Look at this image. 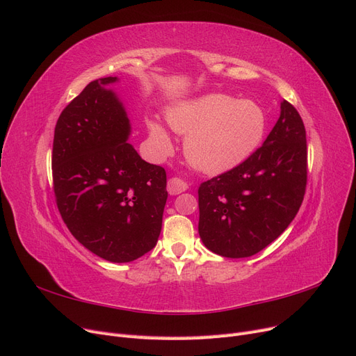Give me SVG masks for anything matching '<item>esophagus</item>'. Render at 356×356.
Here are the masks:
<instances>
[{
	"label": "esophagus",
	"mask_w": 356,
	"mask_h": 356,
	"mask_svg": "<svg viewBox=\"0 0 356 356\" xmlns=\"http://www.w3.org/2000/svg\"><path fill=\"white\" fill-rule=\"evenodd\" d=\"M187 188H188L187 182L184 179H181V178L174 177V178H170L168 181V191H169V195H172V196H177V195H179V193L186 191Z\"/></svg>",
	"instance_id": "esophagus-1"
}]
</instances>
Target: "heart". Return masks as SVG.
Listing matches in <instances>:
<instances>
[{
	"mask_svg": "<svg viewBox=\"0 0 356 356\" xmlns=\"http://www.w3.org/2000/svg\"><path fill=\"white\" fill-rule=\"evenodd\" d=\"M166 120L172 131L186 135L187 160L208 174H222L241 165L260 147L267 129L260 105L224 93H209L170 106ZM147 129L156 152L168 154L172 139L165 126L149 118Z\"/></svg>",
	"mask_w": 356,
	"mask_h": 356,
	"instance_id": "1",
	"label": "heart"
}]
</instances>
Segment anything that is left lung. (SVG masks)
Segmentation results:
<instances>
[{"instance_id": "1", "label": "left lung", "mask_w": 356, "mask_h": 356, "mask_svg": "<svg viewBox=\"0 0 356 356\" xmlns=\"http://www.w3.org/2000/svg\"><path fill=\"white\" fill-rule=\"evenodd\" d=\"M306 182V129L298 111L284 99L264 144L241 165L200 184L202 242L227 258L260 252L294 220Z\"/></svg>"}]
</instances>
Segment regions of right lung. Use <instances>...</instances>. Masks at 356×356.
<instances>
[{
    "label": "right lung",
    "mask_w": 356,
    "mask_h": 356,
    "mask_svg": "<svg viewBox=\"0 0 356 356\" xmlns=\"http://www.w3.org/2000/svg\"><path fill=\"white\" fill-rule=\"evenodd\" d=\"M90 81L58 118L51 153L53 190L68 230L111 263L152 251L168 199L166 172L147 163L127 143L131 122L106 86Z\"/></svg>",
    "instance_id": "add662e5"
}]
</instances>
